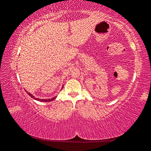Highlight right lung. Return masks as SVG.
I'll list each match as a JSON object with an SVG mask.
<instances>
[{
	"label": "right lung",
	"mask_w": 151,
	"mask_h": 151,
	"mask_svg": "<svg viewBox=\"0 0 151 151\" xmlns=\"http://www.w3.org/2000/svg\"><path fill=\"white\" fill-rule=\"evenodd\" d=\"M62 88H63V86H62ZM25 91L27 92V93L32 97V98H33L34 99L36 100V101H41V102H50V101H54V100L55 98H56V96H55L54 97H52V98H50V99H40V98H36V97H34L32 94L30 93V92H28V91H27L26 90H25Z\"/></svg>",
	"instance_id": "1"
}]
</instances>
